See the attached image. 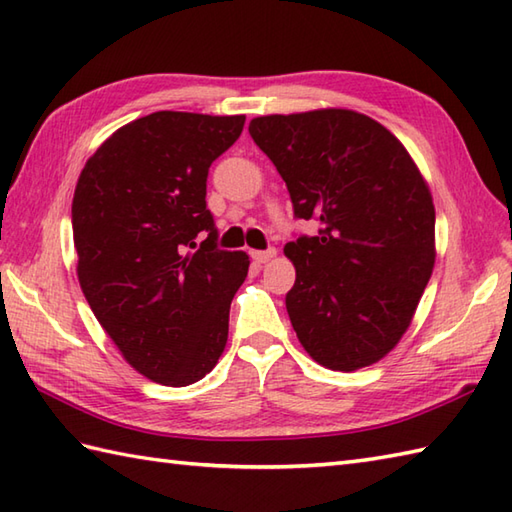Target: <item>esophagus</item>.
<instances>
[{
  "instance_id": "34e87169",
  "label": "esophagus",
  "mask_w": 512,
  "mask_h": 512,
  "mask_svg": "<svg viewBox=\"0 0 512 512\" xmlns=\"http://www.w3.org/2000/svg\"><path fill=\"white\" fill-rule=\"evenodd\" d=\"M277 255V250L275 248H266V250H253V259L257 264H266V262H270V259H273Z\"/></svg>"
}]
</instances>
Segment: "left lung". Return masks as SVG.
I'll return each instance as SVG.
<instances>
[{"label":"left lung","mask_w":512,"mask_h":512,"mask_svg":"<svg viewBox=\"0 0 512 512\" xmlns=\"http://www.w3.org/2000/svg\"><path fill=\"white\" fill-rule=\"evenodd\" d=\"M255 145L284 178L297 220L319 224L284 253L292 328L319 365L354 372L409 328L436 264V209L400 140L352 110L253 118Z\"/></svg>","instance_id":"1"}]
</instances>
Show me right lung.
<instances>
[{
	"instance_id": "obj_1",
	"label": "right lung",
	"mask_w": 512,
	"mask_h": 512,
	"mask_svg": "<svg viewBox=\"0 0 512 512\" xmlns=\"http://www.w3.org/2000/svg\"><path fill=\"white\" fill-rule=\"evenodd\" d=\"M246 116L154 112L105 140L72 200L79 284L125 361L160 385L211 372L248 255L217 248L206 178ZM207 235L198 247L197 235Z\"/></svg>"
}]
</instances>
